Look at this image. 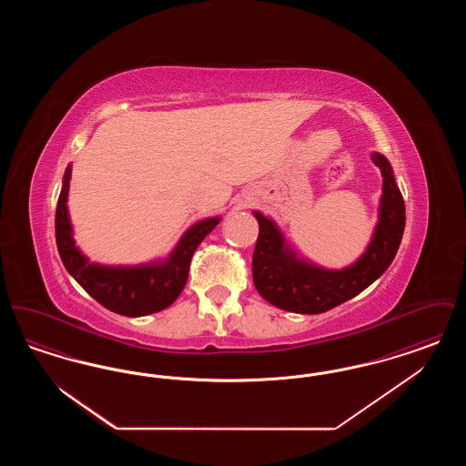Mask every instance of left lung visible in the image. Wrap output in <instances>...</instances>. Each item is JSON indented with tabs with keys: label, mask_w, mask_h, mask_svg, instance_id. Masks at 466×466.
<instances>
[{
	"label": "left lung",
	"mask_w": 466,
	"mask_h": 466,
	"mask_svg": "<svg viewBox=\"0 0 466 466\" xmlns=\"http://www.w3.org/2000/svg\"><path fill=\"white\" fill-rule=\"evenodd\" d=\"M382 175L379 222L367 251L353 266L332 270L297 258L278 225L255 211L258 239L253 251V283L268 304L299 314H319L370 287L393 262L405 228V204L388 158L374 152Z\"/></svg>",
	"instance_id": "1"
}]
</instances>
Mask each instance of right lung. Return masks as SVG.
<instances>
[{
  "instance_id": "obj_1",
  "label": "right lung",
  "mask_w": 466,
  "mask_h": 466,
  "mask_svg": "<svg viewBox=\"0 0 466 466\" xmlns=\"http://www.w3.org/2000/svg\"><path fill=\"white\" fill-rule=\"evenodd\" d=\"M69 179L71 166L65 173L56 209V243L67 272L94 300L116 314L137 318L169 308L187 283L194 251L220 223V218H206L192 225L164 262L136 267L92 264L73 239L66 206Z\"/></svg>"
}]
</instances>
